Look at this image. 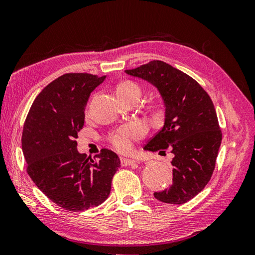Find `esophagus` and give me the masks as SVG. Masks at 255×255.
<instances>
[{
  "label": "esophagus",
  "mask_w": 255,
  "mask_h": 255,
  "mask_svg": "<svg viewBox=\"0 0 255 255\" xmlns=\"http://www.w3.org/2000/svg\"><path fill=\"white\" fill-rule=\"evenodd\" d=\"M120 163H122L123 166H131L136 164V160L133 159H129V158H125V157H122L120 158Z\"/></svg>",
  "instance_id": "1"
}]
</instances>
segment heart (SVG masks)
Returning <instances> with one entry per match:
<instances>
[{
  "mask_svg": "<svg viewBox=\"0 0 255 255\" xmlns=\"http://www.w3.org/2000/svg\"><path fill=\"white\" fill-rule=\"evenodd\" d=\"M117 95L122 99H126L133 95L141 94V88L132 80L122 81L116 88ZM146 133V127L139 122H133L115 129L108 135V141L116 150L127 152L131 149L132 143L140 139Z\"/></svg>",
  "mask_w": 255,
  "mask_h": 255,
  "instance_id": "obj_1",
  "label": "heart"
}]
</instances>
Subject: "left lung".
I'll use <instances>...</instances> for the list:
<instances>
[{
  "mask_svg": "<svg viewBox=\"0 0 255 255\" xmlns=\"http://www.w3.org/2000/svg\"><path fill=\"white\" fill-rule=\"evenodd\" d=\"M126 72L156 86L165 103L164 127L143 148H169L174 154L173 184L154 196L168 204H184L204 189L214 172L222 142L214 104L195 79L160 60Z\"/></svg>",
  "mask_w": 255,
  "mask_h": 255,
  "instance_id": "8db88e82",
  "label": "left lung"
}]
</instances>
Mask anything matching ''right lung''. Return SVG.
Instances as JSON below:
<instances>
[{"instance_id": "add662e5", "label": "right lung", "mask_w": 255, "mask_h": 255, "mask_svg": "<svg viewBox=\"0 0 255 255\" xmlns=\"http://www.w3.org/2000/svg\"><path fill=\"white\" fill-rule=\"evenodd\" d=\"M106 79L86 72L57 78L36 96L22 131L26 173L45 196L70 212L104 203L120 168L116 152L103 148L94 159L77 150L85 125V106Z\"/></svg>"}]
</instances>
